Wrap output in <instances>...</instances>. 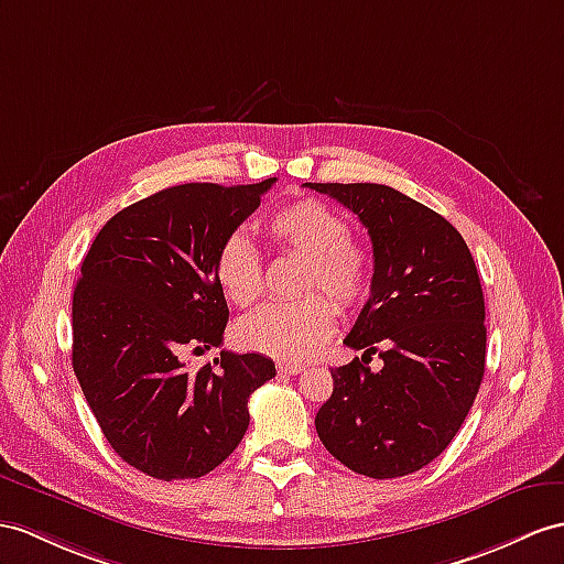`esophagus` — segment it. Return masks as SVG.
Wrapping results in <instances>:
<instances>
[{"instance_id":"esophagus-1","label":"esophagus","mask_w":564,"mask_h":564,"mask_svg":"<svg viewBox=\"0 0 564 564\" xmlns=\"http://www.w3.org/2000/svg\"><path fill=\"white\" fill-rule=\"evenodd\" d=\"M278 370L282 376H299L301 370H306V366H301V364H292V361H280L278 364Z\"/></svg>"}]
</instances>
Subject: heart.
I'll list each match as a JSON object with an SVG mask.
<instances>
[{"label":"heart","instance_id":"obj_1","mask_svg":"<svg viewBox=\"0 0 564 564\" xmlns=\"http://www.w3.org/2000/svg\"><path fill=\"white\" fill-rule=\"evenodd\" d=\"M347 219L318 198L286 203L265 219V235L274 251L304 258L301 294L294 304L260 308L237 325V339L246 349L274 359L304 361L333 335L337 308L351 311L364 304L373 282V260L361 241L347 235ZM219 290L241 308L263 294V265L253 243L231 235L215 258ZM308 291H325L308 295Z\"/></svg>","mask_w":564,"mask_h":564}]
</instances>
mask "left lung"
I'll use <instances>...</instances> for the list:
<instances>
[{"label": "left lung", "instance_id": "1", "mask_svg": "<svg viewBox=\"0 0 564 564\" xmlns=\"http://www.w3.org/2000/svg\"><path fill=\"white\" fill-rule=\"evenodd\" d=\"M349 208L373 243L370 296L315 416L329 455L370 478L423 469L452 443L486 370V304L469 246L443 215L382 184H306ZM378 346L383 349L379 352ZM378 351L380 371L365 359Z\"/></svg>", "mask_w": 564, "mask_h": 564}]
</instances>
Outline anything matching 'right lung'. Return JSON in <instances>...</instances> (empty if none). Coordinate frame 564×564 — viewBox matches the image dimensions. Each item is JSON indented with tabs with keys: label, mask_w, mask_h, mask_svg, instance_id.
Masks as SVG:
<instances>
[{
	"label": "right lung",
	"mask_w": 564,
	"mask_h": 564,
	"mask_svg": "<svg viewBox=\"0 0 564 564\" xmlns=\"http://www.w3.org/2000/svg\"><path fill=\"white\" fill-rule=\"evenodd\" d=\"M278 182L182 184L119 210L98 231L74 290V373L117 455L160 480L200 478L237 449L249 397L274 378L263 354L223 345L229 321L215 258Z\"/></svg>",
	"instance_id": "obj_1"
}]
</instances>
